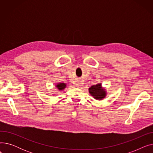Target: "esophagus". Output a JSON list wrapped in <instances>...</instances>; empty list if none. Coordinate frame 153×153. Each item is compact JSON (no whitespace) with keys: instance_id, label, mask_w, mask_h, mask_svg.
<instances>
[{"instance_id":"obj_1","label":"esophagus","mask_w":153,"mask_h":153,"mask_svg":"<svg viewBox=\"0 0 153 153\" xmlns=\"http://www.w3.org/2000/svg\"><path fill=\"white\" fill-rule=\"evenodd\" d=\"M77 85V87H81L82 85H83V83L82 82H79Z\"/></svg>"}]
</instances>
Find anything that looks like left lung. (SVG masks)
<instances>
[{
    "instance_id": "1",
    "label": "left lung",
    "mask_w": 153,
    "mask_h": 153,
    "mask_svg": "<svg viewBox=\"0 0 153 153\" xmlns=\"http://www.w3.org/2000/svg\"><path fill=\"white\" fill-rule=\"evenodd\" d=\"M89 93L95 99L101 100L105 97V92L103 89L102 88L100 84L92 86L91 88H89Z\"/></svg>"
}]
</instances>
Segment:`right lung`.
Returning a JSON list of instances; mask_svg holds the SVG:
<instances>
[{
    "label": "right lung",
    "instance_id": "add662e5",
    "mask_svg": "<svg viewBox=\"0 0 153 153\" xmlns=\"http://www.w3.org/2000/svg\"><path fill=\"white\" fill-rule=\"evenodd\" d=\"M56 86H57V88L59 90L62 91V89H64V88L66 87V84L64 83H60V84H58Z\"/></svg>",
    "mask_w": 153,
    "mask_h": 153
}]
</instances>
